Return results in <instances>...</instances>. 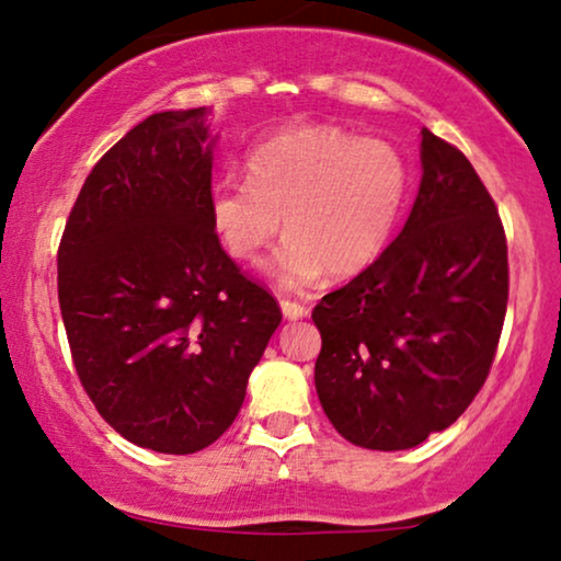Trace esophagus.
<instances>
[{
    "label": "esophagus",
    "mask_w": 561,
    "mask_h": 561,
    "mask_svg": "<svg viewBox=\"0 0 561 561\" xmlns=\"http://www.w3.org/2000/svg\"><path fill=\"white\" fill-rule=\"evenodd\" d=\"M280 309H283V317L296 321V319H304L309 309L301 301H290V298H280Z\"/></svg>",
    "instance_id": "obj_1"
}]
</instances>
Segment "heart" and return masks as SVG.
<instances>
[{
  "label": "heart",
  "mask_w": 561,
  "mask_h": 561,
  "mask_svg": "<svg viewBox=\"0 0 561 561\" xmlns=\"http://www.w3.org/2000/svg\"><path fill=\"white\" fill-rule=\"evenodd\" d=\"M409 168L393 145L334 125L283 129L248 156V181L221 179L209 221L221 250L255 265L275 237L288 240L271 273L283 286H309L327 271L363 273L386 252L401 217Z\"/></svg>",
  "instance_id": "heart-1"
}]
</instances>
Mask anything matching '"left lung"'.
<instances>
[{
    "label": "left lung",
    "instance_id": "8db88e82",
    "mask_svg": "<svg viewBox=\"0 0 561 561\" xmlns=\"http://www.w3.org/2000/svg\"><path fill=\"white\" fill-rule=\"evenodd\" d=\"M419 196L393 244L313 306L321 409L365 449H411L485 386L508 306L497 206L462 150L421 133Z\"/></svg>",
    "mask_w": 561,
    "mask_h": 561
}]
</instances>
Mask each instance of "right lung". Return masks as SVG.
<instances>
[{
    "label": "right lung",
    "instance_id": "right-lung-1",
    "mask_svg": "<svg viewBox=\"0 0 561 561\" xmlns=\"http://www.w3.org/2000/svg\"><path fill=\"white\" fill-rule=\"evenodd\" d=\"M206 110L158 112L104 152L58 244V304L99 416L194 455L232 426L283 313L209 221Z\"/></svg>",
    "mask_w": 561,
    "mask_h": 561
}]
</instances>
